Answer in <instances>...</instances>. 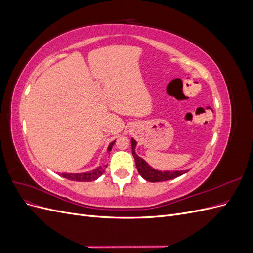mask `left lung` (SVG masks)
<instances>
[{
	"label": "left lung",
	"mask_w": 253,
	"mask_h": 253,
	"mask_svg": "<svg viewBox=\"0 0 253 253\" xmlns=\"http://www.w3.org/2000/svg\"><path fill=\"white\" fill-rule=\"evenodd\" d=\"M132 153L133 156L135 158V163H136V168L138 173L142 176V177L151 182H157V181H166V180H170L173 178L178 177V176L185 174L187 171H176V172H160L156 171L151 168L144 160L139 157L138 155L135 153V147H136V141L132 138Z\"/></svg>",
	"instance_id": "obj_1"
}]
</instances>
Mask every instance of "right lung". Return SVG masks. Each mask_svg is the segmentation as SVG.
Masks as SVG:
<instances>
[{
	"label": "right lung",
	"mask_w": 253,
	"mask_h": 253,
	"mask_svg": "<svg viewBox=\"0 0 253 253\" xmlns=\"http://www.w3.org/2000/svg\"><path fill=\"white\" fill-rule=\"evenodd\" d=\"M115 141L111 142V144L109 145L108 148V152H110L112 150V147L114 144ZM106 167V166H105ZM105 169L102 167H99L97 169L93 170L91 172H86V173H79V174H66L63 173L62 174V177L66 178V179H70V180H75V181H91V180H95L98 177H100V176L104 173Z\"/></svg>",
	"instance_id": "obj_1"
}]
</instances>
